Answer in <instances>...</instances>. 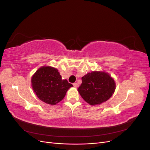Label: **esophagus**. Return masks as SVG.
Returning <instances> with one entry per match:
<instances>
[{
  "label": "esophagus",
  "mask_w": 150,
  "mask_h": 150,
  "mask_svg": "<svg viewBox=\"0 0 150 150\" xmlns=\"http://www.w3.org/2000/svg\"><path fill=\"white\" fill-rule=\"evenodd\" d=\"M73 86H74V88H78L79 85H78V83H73Z\"/></svg>",
  "instance_id": "esophagus-1"
}]
</instances>
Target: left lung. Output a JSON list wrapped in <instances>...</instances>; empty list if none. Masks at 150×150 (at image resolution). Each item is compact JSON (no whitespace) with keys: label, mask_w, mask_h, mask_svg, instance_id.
Segmentation results:
<instances>
[{"label":"left lung","mask_w":150,"mask_h":150,"mask_svg":"<svg viewBox=\"0 0 150 150\" xmlns=\"http://www.w3.org/2000/svg\"><path fill=\"white\" fill-rule=\"evenodd\" d=\"M78 92L91 106L99 105L110 99L116 89L115 81L106 72L92 71L82 77Z\"/></svg>","instance_id":"1"}]
</instances>
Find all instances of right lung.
I'll use <instances>...</instances> for the list:
<instances>
[{
  "mask_svg": "<svg viewBox=\"0 0 150 150\" xmlns=\"http://www.w3.org/2000/svg\"><path fill=\"white\" fill-rule=\"evenodd\" d=\"M31 85L38 98L51 105L62 101L72 84L62 79L59 72L51 66H42L32 76Z\"/></svg>",
  "mask_w": 150,
  "mask_h": 150,
  "instance_id": "1",
  "label": "right lung"
}]
</instances>
